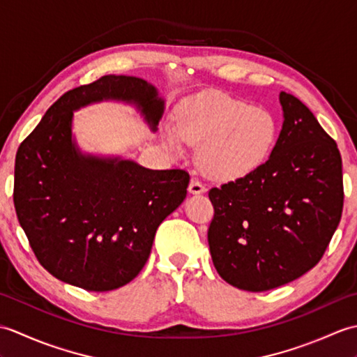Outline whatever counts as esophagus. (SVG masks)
Here are the masks:
<instances>
[{
  "instance_id": "esophagus-1",
  "label": "esophagus",
  "mask_w": 357,
  "mask_h": 357,
  "mask_svg": "<svg viewBox=\"0 0 357 357\" xmlns=\"http://www.w3.org/2000/svg\"><path fill=\"white\" fill-rule=\"evenodd\" d=\"M188 192L192 195H201V193H206V185H204L199 179L193 178L190 181V184H188Z\"/></svg>"
}]
</instances>
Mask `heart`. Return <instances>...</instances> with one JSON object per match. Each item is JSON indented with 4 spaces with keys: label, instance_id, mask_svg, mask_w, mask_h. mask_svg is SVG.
<instances>
[{
    "label": "heart",
    "instance_id": "b5f03b06",
    "mask_svg": "<svg viewBox=\"0 0 357 357\" xmlns=\"http://www.w3.org/2000/svg\"><path fill=\"white\" fill-rule=\"evenodd\" d=\"M162 135L176 153L185 142L201 146L199 164L211 178L236 181L267 161L278 141V121L264 107L206 92L181 104L176 127L167 126Z\"/></svg>",
    "mask_w": 357,
    "mask_h": 357
}]
</instances>
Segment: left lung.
<instances>
[{
  "label": "left lung",
  "instance_id": "8db88e82",
  "mask_svg": "<svg viewBox=\"0 0 357 357\" xmlns=\"http://www.w3.org/2000/svg\"><path fill=\"white\" fill-rule=\"evenodd\" d=\"M284 123L255 173L211 188L208 245L225 282L267 291L321 261L344 207L342 158L304 102L280 92Z\"/></svg>",
  "mask_w": 357,
  "mask_h": 357
}]
</instances>
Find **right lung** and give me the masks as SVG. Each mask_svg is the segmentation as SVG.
Listing matches in <instances>:
<instances>
[{
  "instance_id": "obj_1",
  "label": "right lung",
  "mask_w": 357,
  "mask_h": 357,
  "mask_svg": "<svg viewBox=\"0 0 357 357\" xmlns=\"http://www.w3.org/2000/svg\"><path fill=\"white\" fill-rule=\"evenodd\" d=\"M107 100L135 104L153 132L164 100L146 79L105 75L50 105L15 158L13 204L36 259L56 279L110 291L138 276L159 224L185 199V170H150L84 155L73 112Z\"/></svg>"
}]
</instances>
